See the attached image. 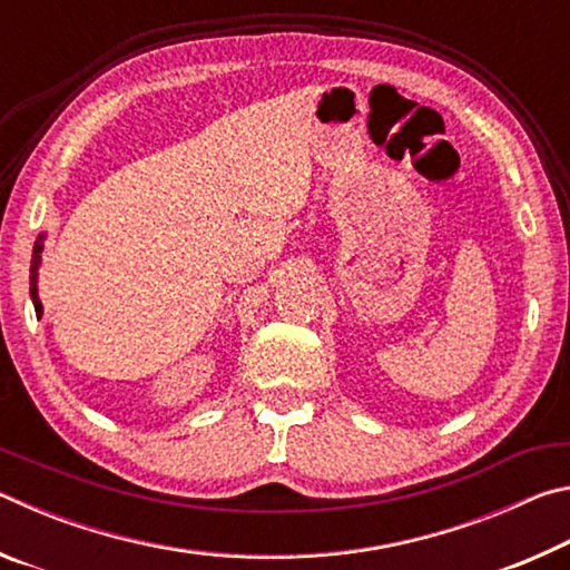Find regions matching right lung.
Wrapping results in <instances>:
<instances>
[{
  "label": "right lung",
  "instance_id": "right-lung-1",
  "mask_svg": "<svg viewBox=\"0 0 570 570\" xmlns=\"http://www.w3.org/2000/svg\"><path fill=\"white\" fill-rule=\"evenodd\" d=\"M40 254H42V236L37 238L35 250H32V266H30V294H32L37 314H42V304H40V298H37V268H40Z\"/></svg>",
  "mask_w": 570,
  "mask_h": 570
}]
</instances>
